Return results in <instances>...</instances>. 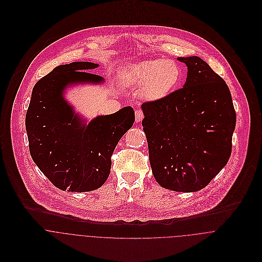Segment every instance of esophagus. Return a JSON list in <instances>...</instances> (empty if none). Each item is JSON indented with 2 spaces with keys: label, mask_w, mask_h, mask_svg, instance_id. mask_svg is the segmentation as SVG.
<instances>
[{
  "label": "esophagus",
  "mask_w": 262,
  "mask_h": 262,
  "mask_svg": "<svg viewBox=\"0 0 262 262\" xmlns=\"http://www.w3.org/2000/svg\"><path fill=\"white\" fill-rule=\"evenodd\" d=\"M143 117H144V114H143L141 110H136L135 111V120H136V122L142 121Z\"/></svg>",
  "instance_id": "34e87169"
}]
</instances>
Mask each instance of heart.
<instances>
[{
	"label": "heart",
	"instance_id": "b5f03b06",
	"mask_svg": "<svg viewBox=\"0 0 262 262\" xmlns=\"http://www.w3.org/2000/svg\"><path fill=\"white\" fill-rule=\"evenodd\" d=\"M124 82L142 89L148 101H159L168 96L181 79V68L171 59H149L128 67L123 74Z\"/></svg>",
	"mask_w": 262,
	"mask_h": 262
}]
</instances>
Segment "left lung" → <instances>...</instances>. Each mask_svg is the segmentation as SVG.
I'll list each match as a JSON object with an SVG mask.
<instances>
[{
	"label": "left lung",
	"mask_w": 262,
	"mask_h": 262,
	"mask_svg": "<svg viewBox=\"0 0 262 262\" xmlns=\"http://www.w3.org/2000/svg\"><path fill=\"white\" fill-rule=\"evenodd\" d=\"M187 68L184 88L143 103L152 173L164 188L192 192L227 164L236 113L224 79L199 56L178 57Z\"/></svg>",
	"instance_id": "1"
}]
</instances>
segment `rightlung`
<instances>
[{
	"label": "right lung",
	"instance_id": "right-lung-1",
	"mask_svg": "<svg viewBox=\"0 0 262 262\" xmlns=\"http://www.w3.org/2000/svg\"><path fill=\"white\" fill-rule=\"evenodd\" d=\"M98 67L86 61L58 66L32 91L25 121L30 154L61 190L83 192L102 187L110 174L115 147L135 121L133 108L124 107L86 123L64 99L70 85L105 82L104 77L86 73Z\"/></svg>",
	"mask_w": 262,
	"mask_h": 262
}]
</instances>
